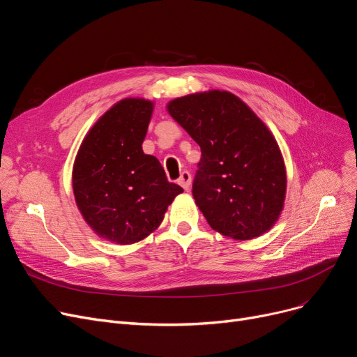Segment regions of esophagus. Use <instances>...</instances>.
<instances>
[{"mask_svg":"<svg viewBox=\"0 0 357 357\" xmlns=\"http://www.w3.org/2000/svg\"><path fill=\"white\" fill-rule=\"evenodd\" d=\"M178 182H179V185L182 186V188H183L185 191H188L190 186H191V174H190L188 171H183V172L181 174Z\"/></svg>","mask_w":357,"mask_h":357,"instance_id":"obj_1","label":"esophagus"}]
</instances>
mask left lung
<instances>
[{
	"label": "left lung",
	"mask_w": 357,
	"mask_h": 357,
	"mask_svg": "<svg viewBox=\"0 0 357 357\" xmlns=\"http://www.w3.org/2000/svg\"><path fill=\"white\" fill-rule=\"evenodd\" d=\"M167 111L201 147L192 195L210 226L236 240L271 230L284 208L287 171L265 123L220 89L172 100Z\"/></svg>",
	"instance_id": "obj_1"
}]
</instances>
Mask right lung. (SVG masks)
<instances>
[{
	"label": "right lung",
	"mask_w": 357,
	"mask_h": 357,
	"mask_svg": "<svg viewBox=\"0 0 357 357\" xmlns=\"http://www.w3.org/2000/svg\"><path fill=\"white\" fill-rule=\"evenodd\" d=\"M152 112L149 100L119 101L88 131L73 163V195L84 220L117 245L153 233L167 205L183 192L155 156L143 153Z\"/></svg>",
	"instance_id": "obj_1"
}]
</instances>
